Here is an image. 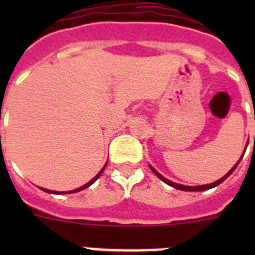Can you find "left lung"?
Returning <instances> with one entry per match:
<instances>
[{
  "mask_svg": "<svg viewBox=\"0 0 255 255\" xmlns=\"http://www.w3.org/2000/svg\"><path fill=\"white\" fill-rule=\"evenodd\" d=\"M254 141H255V136H254ZM247 147H248V143H247V145H245V149H244V152H243V154H242V157H240V159H239V161L236 162L235 164H234V167L231 168V170H230L229 172H227L226 175H225L224 177H221L220 180H217V181H215V182H212V184H207V185H198V186H188V185H181V184H177V182H173V181H171V180H168V179H166V177H163V176H162L161 173H159V172H157V171H155L154 168H153L152 166H150V164H149V167H150V170H152L153 172H154V175H155V176H157V177H159V179H161L162 181H163V182H166V184H167V185L172 186V188H175V189H179V190H184V191H204V190H208V189L216 188V186H217V185H220V184H222V182H224L225 180H226L227 177H229L230 175H231V173L234 172V171H235V168L238 167L239 162L242 161V158H243V157H244V153H245V150H247Z\"/></svg>",
  "mask_w": 255,
  "mask_h": 255,
  "instance_id": "8db88e82",
  "label": "left lung"
}]
</instances>
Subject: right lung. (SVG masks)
I'll return each instance as SVG.
<instances>
[{
  "mask_svg": "<svg viewBox=\"0 0 255 255\" xmlns=\"http://www.w3.org/2000/svg\"><path fill=\"white\" fill-rule=\"evenodd\" d=\"M106 164H107V163H106ZM106 164H105V166H103V168H102V170H101L100 172L97 173L96 176H94L93 179L91 180V181H89V182H87V184H85V185L80 186V188H78V189H74V190H70V191H55V190H48V189H44V188H40V189H42V190H43V191H46V193H51V194H71V193H78V191H80V190H84V189H87L88 186H91L92 184H93V182H96L97 180H98V177H100L101 175H102V172H103V171H105V168H106Z\"/></svg>",
  "mask_w": 255,
  "mask_h": 255,
  "instance_id": "1",
  "label": "right lung"
}]
</instances>
